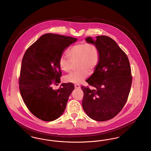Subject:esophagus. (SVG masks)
<instances>
[{"instance_id": "1", "label": "esophagus", "mask_w": 151, "mask_h": 151, "mask_svg": "<svg viewBox=\"0 0 151 151\" xmlns=\"http://www.w3.org/2000/svg\"><path fill=\"white\" fill-rule=\"evenodd\" d=\"M80 87H81V86H80L79 84H75V88H79Z\"/></svg>"}]
</instances>
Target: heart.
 Wrapping results in <instances>:
<instances>
[{"mask_svg":"<svg viewBox=\"0 0 151 151\" xmlns=\"http://www.w3.org/2000/svg\"><path fill=\"white\" fill-rule=\"evenodd\" d=\"M67 55H62L58 60V65L63 72L69 71L72 63L77 61L75 72H71L66 75L64 79L65 82L79 84L93 73L98 67L100 62V51L95 43L86 42H81L71 46L67 51Z\"/></svg>","mask_w":151,"mask_h":151,"instance_id":"1","label":"heart"}]
</instances>
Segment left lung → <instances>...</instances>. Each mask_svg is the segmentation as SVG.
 Listing matches in <instances>:
<instances>
[{"label":"left lung","instance_id":"8db88e82","mask_svg":"<svg viewBox=\"0 0 151 151\" xmlns=\"http://www.w3.org/2000/svg\"><path fill=\"white\" fill-rule=\"evenodd\" d=\"M87 42L96 44L100 51V64L86 80L89 86H82L84 93L82 106L93 120L106 121L116 116L124 107L132 83L129 58L117 43L106 36L91 37Z\"/></svg>","mask_w":151,"mask_h":151}]
</instances>
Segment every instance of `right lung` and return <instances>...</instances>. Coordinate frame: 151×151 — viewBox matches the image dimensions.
I'll return each instance as SVG.
<instances>
[{"label": "right lung", "instance_id": "1", "mask_svg": "<svg viewBox=\"0 0 151 151\" xmlns=\"http://www.w3.org/2000/svg\"><path fill=\"white\" fill-rule=\"evenodd\" d=\"M77 38L46 34L40 36L26 50L19 77L21 97L29 111L43 121L60 117L66 108L73 84L62 83L57 90L52 85L60 82L62 72L58 60L63 50Z\"/></svg>", "mask_w": 151, "mask_h": 151}]
</instances>
